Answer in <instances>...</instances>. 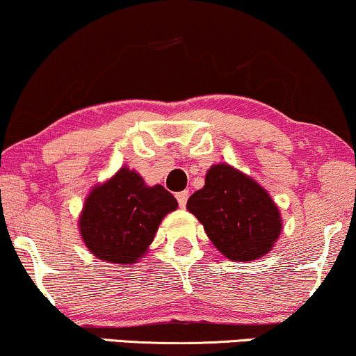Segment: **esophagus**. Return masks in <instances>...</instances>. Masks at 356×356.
Here are the masks:
<instances>
[{"label":"esophagus","mask_w":356,"mask_h":356,"mask_svg":"<svg viewBox=\"0 0 356 356\" xmlns=\"http://www.w3.org/2000/svg\"><path fill=\"white\" fill-rule=\"evenodd\" d=\"M175 199H177L179 205H181V207H186V204H187V199H188V192H187V191H184V192L175 193Z\"/></svg>","instance_id":"1"}]
</instances>
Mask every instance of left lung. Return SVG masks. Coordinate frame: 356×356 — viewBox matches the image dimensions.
Wrapping results in <instances>:
<instances>
[{
  "label": "left lung",
  "mask_w": 356,
  "mask_h": 356,
  "mask_svg": "<svg viewBox=\"0 0 356 356\" xmlns=\"http://www.w3.org/2000/svg\"><path fill=\"white\" fill-rule=\"evenodd\" d=\"M187 209L204 225L210 241L232 261L266 254L281 233V215L259 184L228 164L213 165Z\"/></svg>",
  "instance_id": "obj_1"
}]
</instances>
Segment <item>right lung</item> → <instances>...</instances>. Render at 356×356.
Returning <instances> with one entry per match:
<instances>
[{
  "label": "right lung",
  "instance_id": "1",
  "mask_svg": "<svg viewBox=\"0 0 356 356\" xmlns=\"http://www.w3.org/2000/svg\"><path fill=\"white\" fill-rule=\"evenodd\" d=\"M177 209L163 186L147 187L141 175L123 168L92 191L80 215V233L97 258L131 264L145 254L161 220Z\"/></svg>",
  "mask_w": 356,
  "mask_h": 356
}]
</instances>
